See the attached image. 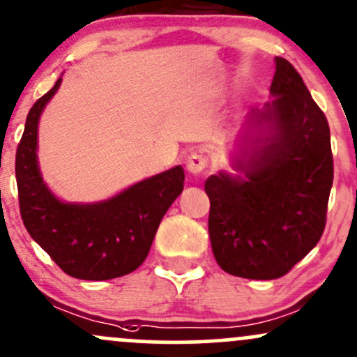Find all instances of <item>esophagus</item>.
Listing matches in <instances>:
<instances>
[{"instance_id": "34e87169", "label": "esophagus", "mask_w": 357, "mask_h": 357, "mask_svg": "<svg viewBox=\"0 0 357 357\" xmlns=\"http://www.w3.org/2000/svg\"><path fill=\"white\" fill-rule=\"evenodd\" d=\"M186 167L191 174H202V172L206 171V167H208V159L203 154H197V152H195V154H191L190 158H188Z\"/></svg>"}]
</instances>
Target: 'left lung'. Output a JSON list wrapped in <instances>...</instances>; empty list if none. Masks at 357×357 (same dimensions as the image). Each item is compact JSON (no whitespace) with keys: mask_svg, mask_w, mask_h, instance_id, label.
I'll return each mask as SVG.
<instances>
[{"mask_svg":"<svg viewBox=\"0 0 357 357\" xmlns=\"http://www.w3.org/2000/svg\"><path fill=\"white\" fill-rule=\"evenodd\" d=\"M274 61L273 100L250 113L252 127L268 134L249 140L256 146L245 162L238 160L245 178L220 172L205 181L215 259L248 280L284 276L315 248L334 181L327 119L298 70L287 59Z\"/></svg>","mask_w":357,"mask_h":357,"instance_id":"left-lung-1","label":"left lung"}]
</instances>
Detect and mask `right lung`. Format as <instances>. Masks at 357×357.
I'll list each match as a JSON object with an SVG mask.
<instances>
[{
	"label": "right lung",
	"instance_id": "right-lung-1",
	"mask_svg": "<svg viewBox=\"0 0 357 357\" xmlns=\"http://www.w3.org/2000/svg\"><path fill=\"white\" fill-rule=\"evenodd\" d=\"M61 81L30 108L18 144L20 215L26 232L69 276L89 281L125 276L146 261L160 220L185 188V171L176 166L93 205L59 202L38 171L37 125Z\"/></svg>",
	"mask_w": 357,
	"mask_h": 357
}]
</instances>
